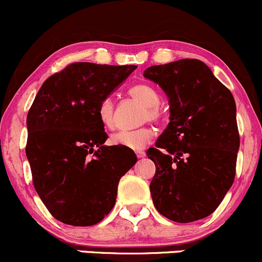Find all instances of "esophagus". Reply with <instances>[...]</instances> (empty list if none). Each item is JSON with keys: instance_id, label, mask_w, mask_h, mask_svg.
I'll list each match as a JSON object with an SVG mask.
<instances>
[{"instance_id": "1", "label": "esophagus", "mask_w": 262, "mask_h": 262, "mask_svg": "<svg viewBox=\"0 0 262 262\" xmlns=\"http://www.w3.org/2000/svg\"><path fill=\"white\" fill-rule=\"evenodd\" d=\"M136 156H137V158H143L146 156V154H145V151L140 149V151H136Z\"/></svg>"}]
</instances>
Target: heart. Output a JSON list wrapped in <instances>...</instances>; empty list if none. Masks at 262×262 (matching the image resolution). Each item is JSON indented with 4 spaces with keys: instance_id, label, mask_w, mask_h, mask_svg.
<instances>
[{
    "instance_id": "1",
    "label": "heart",
    "mask_w": 262,
    "mask_h": 262,
    "mask_svg": "<svg viewBox=\"0 0 262 262\" xmlns=\"http://www.w3.org/2000/svg\"><path fill=\"white\" fill-rule=\"evenodd\" d=\"M131 98L141 102L146 110L142 114V120L157 121L161 117V111L157 106L160 105V95L154 86L148 84H137L128 90ZM98 116L100 122L105 128L113 130L115 127L114 120V101L110 98L101 100L98 107ZM154 139V131L149 127H140L131 131H119L110 137L111 145L121 146L130 149H142Z\"/></svg>"
}]
</instances>
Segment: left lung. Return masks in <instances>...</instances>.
Masks as SVG:
<instances>
[{"label":"left lung","mask_w":262,"mask_h":262,"mask_svg":"<svg viewBox=\"0 0 262 262\" xmlns=\"http://www.w3.org/2000/svg\"><path fill=\"white\" fill-rule=\"evenodd\" d=\"M143 76L169 100V123L147 156L158 213L177 223L210 215L233 186L240 146L230 90L198 59L152 66Z\"/></svg>","instance_id":"1"}]
</instances>
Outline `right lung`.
I'll return each mask as SVG.
<instances>
[{
    "instance_id": "obj_1",
    "label": "right lung",
    "mask_w": 262,
    "mask_h": 262,
    "mask_svg": "<svg viewBox=\"0 0 262 262\" xmlns=\"http://www.w3.org/2000/svg\"><path fill=\"white\" fill-rule=\"evenodd\" d=\"M136 66L73 63L44 81L28 111L26 155L38 195L64 224L90 226L110 213L120 178L135 166L130 148L105 146L98 116Z\"/></svg>"
}]
</instances>
